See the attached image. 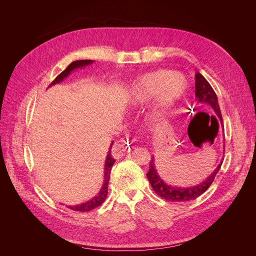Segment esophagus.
<instances>
[{"mask_svg": "<svg viewBox=\"0 0 256 256\" xmlns=\"http://www.w3.org/2000/svg\"><path fill=\"white\" fill-rule=\"evenodd\" d=\"M122 143H124V145H122V147L124 148H125L126 150H130V142H129V138H124V140H122ZM112 152H113V156H120V152H122V150H120V147H118L116 145H114L113 146V148H112Z\"/></svg>", "mask_w": 256, "mask_h": 256, "instance_id": "esophagus-1", "label": "esophagus"}]
</instances>
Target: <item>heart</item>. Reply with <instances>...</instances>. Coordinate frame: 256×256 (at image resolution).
<instances>
[{"mask_svg":"<svg viewBox=\"0 0 256 256\" xmlns=\"http://www.w3.org/2000/svg\"><path fill=\"white\" fill-rule=\"evenodd\" d=\"M183 82V86L177 88V82ZM186 90V80L182 76L168 69H159L143 76L132 84L129 92L130 100L134 104H145L158 97L157 114L172 108Z\"/></svg>","mask_w":256,"mask_h":256,"instance_id":"heart-1","label":"heart"}]
</instances>
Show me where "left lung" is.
Instances as JSON below:
<instances>
[{
  "mask_svg": "<svg viewBox=\"0 0 256 256\" xmlns=\"http://www.w3.org/2000/svg\"><path fill=\"white\" fill-rule=\"evenodd\" d=\"M196 98L198 104L210 106L214 114L218 116L220 120H222V115L216 92L210 86V84L208 83V81L200 72L196 74ZM221 166L222 161L216 166V168L214 170V172L209 175L205 180L196 186H191V187H178V186H171L164 182V180L159 176L156 166H154V157L150 162V170L148 173L146 175L154 191L156 192L160 198L166 200H171V202H188V200H196L200 196H202L209 188V186L212 184L216 173L219 172Z\"/></svg>",
  "mask_w": 256,
  "mask_h": 256,
  "instance_id": "1",
  "label": "left lung"
}]
</instances>
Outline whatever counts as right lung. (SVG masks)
<instances>
[{"mask_svg": "<svg viewBox=\"0 0 256 256\" xmlns=\"http://www.w3.org/2000/svg\"><path fill=\"white\" fill-rule=\"evenodd\" d=\"M92 60H74L72 62V64H69L67 66V68L63 72H60L56 79L52 81V83L49 85V88L51 85H54L56 83H60L63 81L65 78L70 74L74 69H78V68H83L85 66H88L90 64H92ZM112 145L113 142L110 145V148L109 152H108V154L106 157V164H104V184H102V187L100 188V191L97 193V196H95L92 200H88V202H85L83 204L80 205H74V206H67L68 208H70L74 212H90L92 209H95L96 207L102 205L108 196V184H109V180H110V173H111V170L112 166L115 162V159L112 158V154H111V148H112Z\"/></svg>", "mask_w": 256, "mask_h": 256, "instance_id": "obj_1", "label": "right lung"}]
</instances>
